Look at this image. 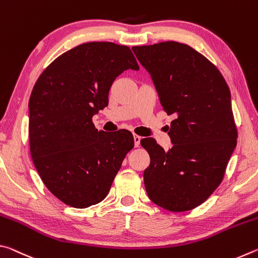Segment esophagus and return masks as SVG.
Wrapping results in <instances>:
<instances>
[{
	"label": "esophagus",
	"mask_w": 258,
	"mask_h": 258,
	"mask_svg": "<svg viewBox=\"0 0 258 258\" xmlns=\"http://www.w3.org/2000/svg\"><path fill=\"white\" fill-rule=\"evenodd\" d=\"M133 139H134V145H135V147H139V146H140V142H141V137H139V135L134 134Z\"/></svg>",
	"instance_id": "34e87169"
}]
</instances>
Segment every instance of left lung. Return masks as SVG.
I'll return each instance as SVG.
<instances>
[{
  "label": "left lung",
  "instance_id": "1",
  "mask_svg": "<svg viewBox=\"0 0 258 258\" xmlns=\"http://www.w3.org/2000/svg\"><path fill=\"white\" fill-rule=\"evenodd\" d=\"M132 50L150 74L161 107L175 115L171 149L152 138L141 140L150 156L143 173L148 197L169 212L190 211L220 185L237 146L229 86L211 61L183 43Z\"/></svg>",
  "mask_w": 258,
  "mask_h": 258
}]
</instances>
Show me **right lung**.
<instances>
[{
    "instance_id": "1",
    "label": "right lung",
    "mask_w": 258,
    "mask_h": 258,
    "mask_svg": "<svg viewBox=\"0 0 258 258\" xmlns=\"http://www.w3.org/2000/svg\"><path fill=\"white\" fill-rule=\"evenodd\" d=\"M140 67L128 46L84 43L45 68L29 99V147L45 186L68 206L86 208L107 197L127 152V130L98 131L92 117L108 106L116 77Z\"/></svg>"
}]
</instances>
